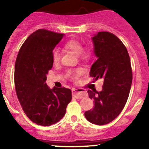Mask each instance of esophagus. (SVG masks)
<instances>
[{"mask_svg": "<svg viewBox=\"0 0 149 149\" xmlns=\"http://www.w3.org/2000/svg\"><path fill=\"white\" fill-rule=\"evenodd\" d=\"M72 95L74 98L81 99L86 95V91L85 90L79 89V88H74L72 91Z\"/></svg>", "mask_w": 149, "mask_h": 149, "instance_id": "1", "label": "esophagus"}]
</instances>
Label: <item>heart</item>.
Masks as SVG:
<instances>
[{"label":"heart","mask_w":149,"mask_h":149,"mask_svg":"<svg viewBox=\"0 0 149 149\" xmlns=\"http://www.w3.org/2000/svg\"><path fill=\"white\" fill-rule=\"evenodd\" d=\"M65 47L69 50L72 51L76 55H79V57L82 59H88L91 55V52L88 49H84L83 45L80 41L76 40H71L68 41L65 44ZM52 62L54 64H57L60 62L61 58V54L59 49L55 48L52 52ZM82 69L78 68L76 70H71L68 71V74L72 78L75 79L78 76L81 74Z\"/></svg>","instance_id":"heart-1"}]
</instances>
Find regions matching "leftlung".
Returning a JSON list of instances; mask_svg holds the SVG:
<instances>
[{"instance_id": "left-lung-1", "label": "left lung", "mask_w": 149, "mask_h": 149, "mask_svg": "<svg viewBox=\"0 0 149 149\" xmlns=\"http://www.w3.org/2000/svg\"><path fill=\"white\" fill-rule=\"evenodd\" d=\"M97 60L91 65L90 76L104 79L102 90H88L94 100L92 109L84 113L93 124L103 125L115 119L127 102L132 84L130 57L125 46L115 34L100 31L92 37Z\"/></svg>"}]
</instances>
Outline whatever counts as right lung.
<instances>
[{
    "label": "right lung",
    "instance_id": "1",
    "mask_svg": "<svg viewBox=\"0 0 149 149\" xmlns=\"http://www.w3.org/2000/svg\"><path fill=\"white\" fill-rule=\"evenodd\" d=\"M63 36L42 29L37 30L25 40L16 58V94L26 116L39 125L49 126L61 120L71 101L70 89H51L45 83L53 65L52 52Z\"/></svg>",
    "mask_w": 149,
    "mask_h": 149
}]
</instances>
